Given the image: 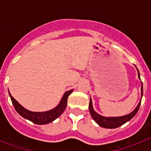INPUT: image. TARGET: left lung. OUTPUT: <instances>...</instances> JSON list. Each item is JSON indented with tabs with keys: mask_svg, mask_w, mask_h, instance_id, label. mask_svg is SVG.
<instances>
[{
	"mask_svg": "<svg viewBox=\"0 0 151 151\" xmlns=\"http://www.w3.org/2000/svg\"><path fill=\"white\" fill-rule=\"evenodd\" d=\"M137 71H138V78L140 79V75H139V72L138 69H137ZM142 97H143V83H142V87H141V99H142ZM140 103L141 99L138 105H137V106L135 108V110L132 112H131L129 114L124 115V116H120V117H104V116L99 114L93 109L92 101L91 98H90L88 108H89V112L91 114V116H92L93 120L96 122L97 124H99V126L105 128V129H115V128L122 126V124H124V123L129 122L136 114V113L138 112Z\"/></svg>",
	"mask_w": 151,
	"mask_h": 151,
	"instance_id": "left-lung-1",
	"label": "left lung"
}]
</instances>
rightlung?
Returning a JSON list of instances; mask_svg holds the SVG:
<instances>
[{
    "mask_svg": "<svg viewBox=\"0 0 151 151\" xmlns=\"http://www.w3.org/2000/svg\"><path fill=\"white\" fill-rule=\"evenodd\" d=\"M73 89H71L65 92L59 103L55 107L50 110H48V111H45V112H33L29 110H27L13 98L12 96L10 94V92H9V96L12 99V102L15 110L22 117H24L25 119L29 120L34 124H46L52 122L63 114V112L66 109V105H67L68 96L71 94V92H73Z\"/></svg>",
    "mask_w": 151,
    "mask_h": 151,
    "instance_id": "1",
    "label": "right lung"
}]
</instances>
